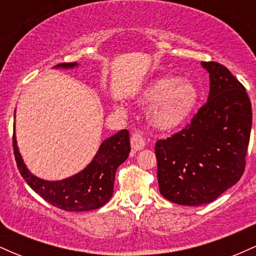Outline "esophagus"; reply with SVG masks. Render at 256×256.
Wrapping results in <instances>:
<instances>
[{
  "label": "esophagus",
  "mask_w": 256,
  "mask_h": 256,
  "mask_svg": "<svg viewBox=\"0 0 256 256\" xmlns=\"http://www.w3.org/2000/svg\"><path fill=\"white\" fill-rule=\"evenodd\" d=\"M144 146H146V140L140 132H134V134H132L131 146L134 150H140V149L144 148Z\"/></svg>",
  "instance_id": "34e87169"
}]
</instances>
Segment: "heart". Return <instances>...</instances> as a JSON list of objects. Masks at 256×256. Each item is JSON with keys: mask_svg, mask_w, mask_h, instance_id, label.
I'll list each match as a JSON object with an SVG mask.
<instances>
[{"mask_svg": "<svg viewBox=\"0 0 256 256\" xmlns=\"http://www.w3.org/2000/svg\"><path fill=\"white\" fill-rule=\"evenodd\" d=\"M198 92L192 82L165 76L150 82L140 96L143 107L149 110V119L155 128L173 130L183 125L195 110Z\"/></svg>", "mask_w": 256, "mask_h": 256, "instance_id": "heart-1", "label": "heart"}]
</instances>
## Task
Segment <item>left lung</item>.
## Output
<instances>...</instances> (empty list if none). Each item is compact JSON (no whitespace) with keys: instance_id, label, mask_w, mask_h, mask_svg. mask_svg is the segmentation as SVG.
I'll return each mask as SVG.
<instances>
[{"instance_id":"8db88e82","label":"left lung","mask_w":256,"mask_h":256,"mask_svg":"<svg viewBox=\"0 0 256 256\" xmlns=\"http://www.w3.org/2000/svg\"><path fill=\"white\" fill-rule=\"evenodd\" d=\"M201 64L210 73L208 101L186 128L155 144L160 194L183 206L210 204L236 184L250 138L246 88L222 64Z\"/></svg>"}]
</instances>
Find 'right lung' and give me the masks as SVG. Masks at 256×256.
I'll return each mask as SVG.
<instances>
[{
    "instance_id": "1",
    "label": "right lung",
    "mask_w": 256,
    "mask_h": 256,
    "mask_svg": "<svg viewBox=\"0 0 256 256\" xmlns=\"http://www.w3.org/2000/svg\"><path fill=\"white\" fill-rule=\"evenodd\" d=\"M77 64H60L56 67L73 68ZM13 149L18 170L28 186L46 202L67 212L98 210L107 204L113 195L116 170L131 150L128 131L122 130L102 142L95 158L83 171L62 180L49 182L28 171L18 149L16 134H13Z\"/></svg>"
}]
</instances>
